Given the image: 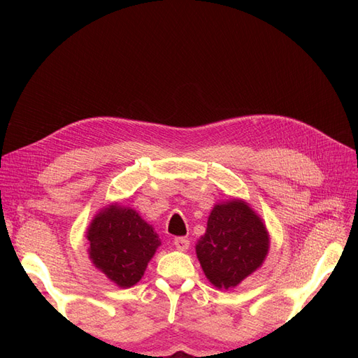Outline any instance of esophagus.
Wrapping results in <instances>:
<instances>
[{"mask_svg":"<svg viewBox=\"0 0 358 358\" xmlns=\"http://www.w3.org/2000/svg\"><path fill=\"white\" fill-rule=\"evenodd\" d=\"M173 243H175V246L179 249V251H185V249L189 248V241L187 237H176V239L173 241Z\"/></svg>","mask_w":358,"mask_h":358,"instance_id":"1","label":"esophagus"}]
</instances>
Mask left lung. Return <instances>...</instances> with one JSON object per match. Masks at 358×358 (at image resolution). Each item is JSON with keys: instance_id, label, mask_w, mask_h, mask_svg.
Instances as JSON below:
<instances>
[{"instance_id": "1", "label": "left lung", "mask_w": 358, "mask_h": 358, "mask_svg": "<svg viewBox=\"0 0 358 358\" xmlns=\"http://www.w3.org/2000/svg\"><path fill=\"white\" fill-rule=\"evenodd\" d=\"M204 275L218 288H234L257 270L268 251V234L241 200L216 204L196 246Z\"/></svg>"}]
</instances>
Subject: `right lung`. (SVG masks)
<instances>
[{
    "mask_svg": "<svg viewBox=\"0 0 358 358\" xmlns=\"http://www.w3.org/2000/svg\"><path fill=\"white\" fill-rule=\"evenodd\" d=\"M90 257L96 268L119 287L142 279L159 246L158 234L133 209L113 204L95 216L90 230Z\"/></svg>",
    "mask_w": 358,
    "mask_h": 358,
    "instance_id": "right-lung-1",
    "label": "right lung"
}]
</instances>
